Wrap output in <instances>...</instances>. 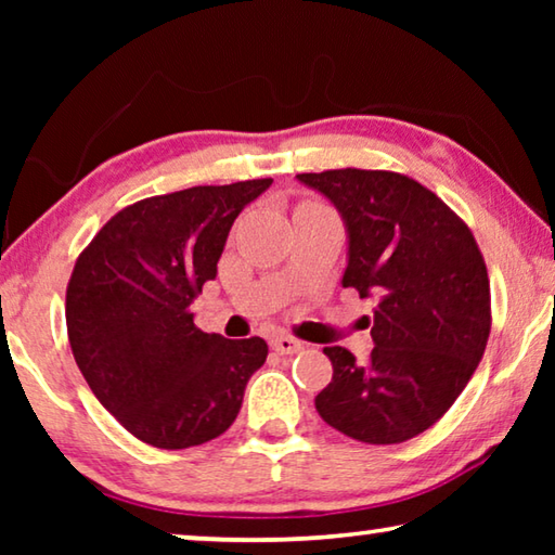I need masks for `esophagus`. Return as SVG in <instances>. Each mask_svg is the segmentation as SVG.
<instances>
[{
  "mask_svg": "<svg viewBox=\"0 0 555 555\" xmlns=\"http://www.w3.org/2000/svg\"><path fill=\"white\" fill-rule=\"evenodd\" d=\"M271 350L279 354H294L300 350V343L291 335H274L271 337Z\"/></svg>",
  "mask_w": 555,
  "mask_h": 555,
  "instance_id": "1",
  "label": "esophagus"
}]
</instances>
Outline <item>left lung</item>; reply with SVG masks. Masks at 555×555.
<instances>
[{
    "mask_svg": "<svg viewBox=\"0 0 555 555\" xmlns=\"http://www.w3.org/2000/svg\"><path fill=\"white\" fill-rule=\"evenodd\" d=\"M298 181L331 198L347 224L343 286L377 300L370 360L325 347L333 379L315 409L362 443L416 438L453 406L485 354L492 300L482 251L463 218L403 173L333 168Z\"/></svg>",
    "mask_w": 555,
    "mask_h": 555,
    "instance_id": "1",
    "label": "left lung"
}]
</instances>
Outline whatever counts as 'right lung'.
Masks as SVG:
<instances>
[{"mask_svg": "<svg viewBox=\"0 0 555 555\" xmlns=\"http://www.w3.org/2000/svg\"><path fill=\"white\" fill-rule=\"evenodd\" d=\"M269 185L255 178L137 201L75 261L65 291L73 357L102 406L142 443L183 450L224 434L267 360L261 337L203 333L191 304L218 274L232 222Z\"/></svg>", "mask_w": 555, "mask_h": 555, "instance_id": "right-lung-1", "label": "right lung"}]
</instances>
